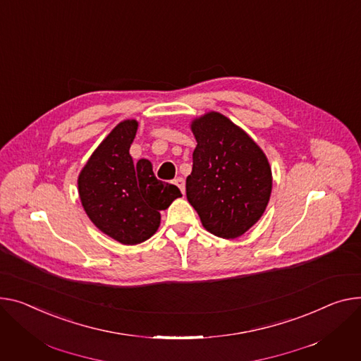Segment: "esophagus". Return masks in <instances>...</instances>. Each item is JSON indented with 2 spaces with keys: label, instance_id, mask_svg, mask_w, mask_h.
I'll list each match as a JSON object with an SVG mask.
<instances>
[{
  "label": "esophagus",
  "instance_id": "34e87169",
  "mask_svg": "<svg viewBox=\"0 0 361 361\" xmlns=\"http://www.w3.org/2000/svg\"><path fill=\"white\" fill-rule=\"evenodd\" d=\"M174 183H176V185L181 190V193L184 195V191H185V181H184V178H181V177H177L176 180H174Z\"/></svg>",
  "mask_w": 361,
  "mask_h": 361
}]
</instances>
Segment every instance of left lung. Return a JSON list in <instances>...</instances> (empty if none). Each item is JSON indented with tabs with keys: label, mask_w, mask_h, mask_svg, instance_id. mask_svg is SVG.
<instances>
[{
	"label": "left lung",
	"mask_w": 361,
	"mask_h": 361,
	"mask_svg": "<svg viewBox=\"0 0 361 361\" xmlns=\"http://www.w3.org/2000/svg\"><path fill=\"white\" fill-rule=\"evenodd\" d=\"M196 137L187 200L210 233L238 238L266 212L273 188L271 166L255 140L218 111L191 120Z\"/></svg>",
	"instance_id": "obj_1"
}]
</instances>
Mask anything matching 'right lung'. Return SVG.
Returning a JSON list of instances; mask_svg holds the SVG:
<instances>
[{
    "label": "right lung",
    "instance_id": "right-lung-1",
    "mask_svg": "<svg viewBox=\"0 0 361 361\" xmlns=\"http://www.w3.org/2000/svg\"><path fill=\"white\" fill-rule=\"evenodd\" d=\"M137 126L135 118L120 122L78 176V195L90 221L123 245L149 239L159 228V212L181 197L177 185L157 180L149 159L133 164L129 149Z\"/></svg>",
    "mask_w": 361,
    "mask_h": 361
}]
</instances>
